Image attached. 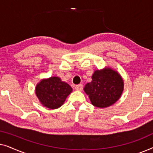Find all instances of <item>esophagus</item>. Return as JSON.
I'll list each match as a JSON object with an SVG mask.
<instances>
[{
  "instance_id": "34e87169",
  "label": "esophagus",
  "mask_w": 153,
  "mask_h": 153,
  "mask_svg": "<svg viewBox=\"0 0 153 153\" xmlns=\"http://www.w3.org/2000/svg\"><path fill=\"white\" fill-rule=\"evenodd\" d=\"M74 88H75V90H76V91H81L83 90V85L82 84H79V85H75Z\"/></svg>"
}]
</instances>
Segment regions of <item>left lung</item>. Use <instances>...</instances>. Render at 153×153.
Instances as JSON below:
<instances>
[{"mask_svg": "<svg viewBox=\"0 0 153 153\" xmlns=\"http://www.w3.org/2000/svg\"><path fill=\"white\" fill-rule=\"evenodd\" d=\"M123 89L124 81L121 75L108 67L95 70L91 82L85 84L83 88L91 104L98 108H106L116 103Z\"/></svg>", "mask_w": 153, "mask_h": 153, "instance_id": "1", "label": "left lung"}]
</instances>
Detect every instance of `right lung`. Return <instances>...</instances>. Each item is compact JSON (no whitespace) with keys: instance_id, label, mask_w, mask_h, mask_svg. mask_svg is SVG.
Here are the masks:
<instances>
[{"instance_id":"obj_1","label":"right lung","mask_w":153,"mask_h":153,"mask_svg":"<svg viewBox=\"0 0 153 153\" xmlns=\"http://www.w3.org/2000/svg\"><path fill=\"white\" fill-rule=\"evenodd\" d=\"M72 92V87L58 76L42 79L35 87V95L39 102L51 109L60 107Z\"/></svg>"}]
</instances>
